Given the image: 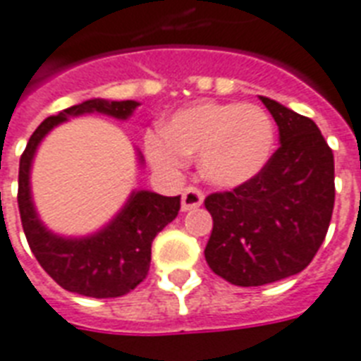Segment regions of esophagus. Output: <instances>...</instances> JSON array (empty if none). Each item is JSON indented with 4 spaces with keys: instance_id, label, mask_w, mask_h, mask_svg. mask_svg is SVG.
Instances as JSON below:
<instances>
[{
    "instance_id": "1",
    "label": "esophagus",
    "mask_w": 361,
    "mask_h": 361,
    "mask_svg": "<svg viewBox=\"0 0 361 361\" xmlns=\"http://www.w3.org/2000/svg\"><path fill=\"white\" fill-rule=\"evenodd\" d=\"M202 202H204V195L197 187H187L181 195V210L183 212L195 210V208L202 206Z\"/></svg>"
}]
</instances>
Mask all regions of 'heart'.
Listing matches in <instances>:
<instances>
[{"mask_svg": "<svg viewBox=\"0 0 361 361\" xmlns=\"http://www.w3.org/2000/svg\"><path fill=\"white\" fill-rule=\"evenodd\" d=\"M162 134L147 137L155 166L176 170L199 155L200 176L224 189L240 187L267 169L274 153V123L265 109L240 102H200L176 111Z\"/></svg>", "mask_w": 361, "mask_h": 361, "instance_id": "1", "label": "heart"}]
</instances>
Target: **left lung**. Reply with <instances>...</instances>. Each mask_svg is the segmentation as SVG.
I'll list each match as a JSON object with an SVG mask.
<instances>
[{
	"label": "left lung",
	"mask_w": 361,
	"mask_h": 361,
	"mask_svg": "<svg viewBox=\"0 0 361 361\" xmlns=\"http://www.w3.org/2000/svg\"><path fill=\"white\" fill-rule=\"evenodd\" d=\"M280 147L255 180L204 200L214 229L204 255L235 286H263L309 265L326 238L335 202L334 153L309 117L259 96Z\"/></svg>",
	"instance_id": "1"
}]
</instances>
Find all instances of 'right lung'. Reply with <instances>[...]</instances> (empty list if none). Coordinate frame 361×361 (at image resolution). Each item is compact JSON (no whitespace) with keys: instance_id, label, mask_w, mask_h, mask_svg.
Masks as SVG:
<instances>
[{"instance_id":"add662e5","label":"right lung","mask_w":361,"mask_h":361,"mask_svg":"<svg viewBox=\"0 0 361 361\" xmlns=\"http://www.w3.org/2000/svg\"><path fill=\"white\" fill-rule=\"evenodd\" d=\"M136 100L90 98L59 115L47 117L30 137L18 169V210L22 229L35 259L56 284L71 293L107 299L134 290L147 276L151 244L180 212V197H162L147 189H134L121 210L94 233L66 236L43 224L32 195V166L41 142L56 126L81 115L98 114L128 121L136 111ZM137 151V149H136ZM137 162L144 157L137 151Z\"/></svg>"}]
</instances>
